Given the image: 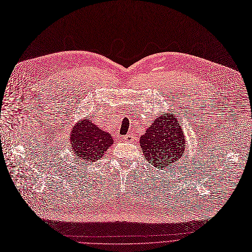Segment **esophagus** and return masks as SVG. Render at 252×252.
<instances>
[{
	"label": "esophagus",
	"mask_w": 252,
	"mask_h": 252,
	"mask_svg": "<svg viewBox=\"0 0 252 252\" xmlns=\"http://www.w3.org/2000/svg\"><path fill=\"white\" fill-rule=\"evenodd\" d=\"M134 139H135V137H134L133 134H127V135H126V136L124 137V140H125L126 142H133Z\"/></svg>",
	"instance_id": "obj_1"
}]
</instances>
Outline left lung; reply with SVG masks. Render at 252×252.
I'll return each mask as SVG.
<instances>
[{"mask_svg": "<svg viewBox=\"0 0 252 252\" xmlns=\"http://www.w3.org/2000/svg\"><path fill=\"white\" fill-rule=\"evenodd\" d=\"M178 120L173 113L162 114L140 137L139 143L146 160L157 169L174 165L184 155L187 141Z\"/></svg>", "mask_w": 252, "mask_h": 252, "instance_id": "8db88e82", "label": "left lung"}]
</instances>
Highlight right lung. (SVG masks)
I'll use <instances>...</instances> for the list:
<instances>
[{"mask_svg":"<svg viewBox=\"0 0 252 252\" xmlns=\"http://www.w3.org/2000/svg\"><path fill=\"white\" fill-rule=\"evenodd\" d=\"M113 142L110 133L97 127L90 119L78 120L71 129V147L81 162L93 163L100 159L112 146Z\"/></svg>","mask_w":252,"mask_h":252,"instance_id":"obj_1","label":"right lung"}]
</instances>
